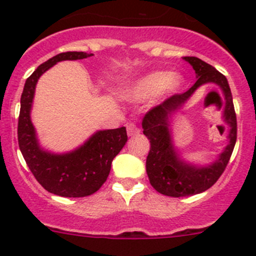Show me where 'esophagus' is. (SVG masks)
I'll return each mask as SVG.
<instances>
[{"mask_svg":"<svg viewBox=\"0 0 256 256\" xmlns=\"http://www.w3.org/2000/svg\"><path fill=\"white\" fill-rule=\"evenodd\" d=\"M126 130H128V135L130 136V138L140 134V128H138L135 124H128V125L126 126Z\"/></svg>","mask_w":256,"mask_h":256,"instance_id":"1","label":"esophagus"}]
</instances>
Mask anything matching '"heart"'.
<instances>
[{"label": "heart", "instance_id": "1", "mask_svg": "<svg viewBox=\"0 0 256 256\" xmlns=\"http://www.w3.org/2000/svg\"><path fill=\"white\" fill-rule=\"evenodd\" d=\"M183 85V76L168 72H151L135 79L122 90V98L128 102H142L154 95H171Z\"/></svg>", "mask_w": 256, "mask_h": 256}]
</instances>
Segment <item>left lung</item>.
<instances>
[{"instance_id":"8db88e82","label":"left lung","mask_w":256,"mask_h":256,"mask_svg":"<svg viewBox=\"0 0 256 256\" xmlns=\"http://www.w3.org/2000/svg\"><path fill=\"white\" fill-rule=\"evenodd\" d=\"M194 69L197 82L183 94L174 95L154 108L142 120L144 135L150 140L146 172L150 183L157 192L170 197H186L202 193L218 180L226 170L236 142V116L228 80L214 66L197 56H183ZM214 84L224 95V120L230 126L228 144L213 162L208 165L192 164L182 157L173 141V116L184 107L198 87Z\"/></svg>"}]
</instances>
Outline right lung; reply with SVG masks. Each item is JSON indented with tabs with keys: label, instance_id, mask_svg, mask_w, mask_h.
<instances>
[{
	"label": "right lung",
	"instance_id": "right-lung-1",
	"mask_svg": "<svg viewBox=\"0 0 256 256\" xmlns=\"http://www.w3.org/2000/svg\"><path fill=\"white\" fill-rule=\"evenodd\" d=\"M92 53L66 52L40 64L26 80L20 96L18 144L36 180L44 190L62 197L78 198L96 192L106 180L112 162L128 141L126 128L99 130L84 144L68 152H52L40 146L30 120L38 79L56 63L89 58Z\"/></svg>",
	"mask_w": 256,
	"mask_h": 256
}]
</instances>
